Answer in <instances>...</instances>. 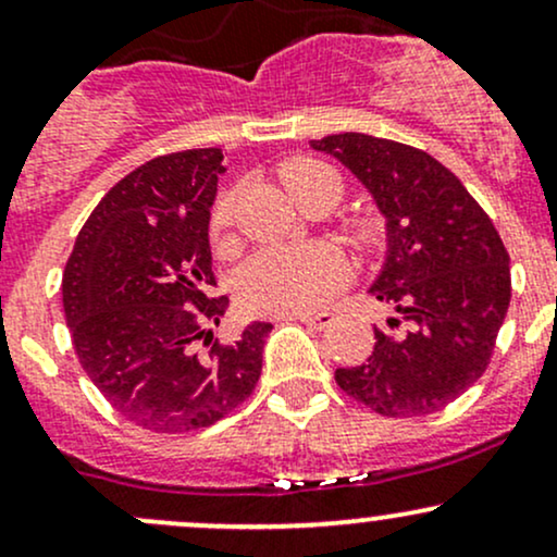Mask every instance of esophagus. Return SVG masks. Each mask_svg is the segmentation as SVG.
<instances>
[{"mask_svg": "<svg viewBox=\"0 0 557 557\" xmlns=\"http://www.w3.org/2000/svg\"><path fill=\"white\" fill-rule=\"evenodd\" d=\"M296 319L298 322L309 324V327H314V330H324L335 322V314H332V311H322V314H298Z\"/></svg>", "mask_w": 557, "mask_h": 557, "instance_id": "obj_1", "label": "esophagus"}]
</instances>
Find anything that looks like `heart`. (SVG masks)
<instances>
[{
	"label": "heart",
	"instance_id": "1",
	"mask_svg": "<svg viewBox=\"0 0 557 557\" xmlns=\"http://www.w3.org/2000/svg\"><path fill=\"white\" fill-rule=\"evenodd\" d=\"M283 183L300 203L330 198L332 207L343 196V177L319 159H293L283 168ZM238 190L227 188L216 196L209 230L214 240H225L235 220ZM345 240L363 253H372L385 238L382 220L372 212H356L343 220ZM345 277V259L332 243L306 246H270L243 261L235 293L246 309L259 314H300L322 306Z\"/></svg>",
	"mask_w": 557,
	"mask_h": 557
}]
</instances>
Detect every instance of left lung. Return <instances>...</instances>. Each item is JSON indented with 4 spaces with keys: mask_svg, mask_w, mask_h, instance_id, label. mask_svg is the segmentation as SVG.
Returning <instances> with one entry per match:
<instances>
[{
    "mask_svg": "<svg viewBox=\"0 0 557 557\" xmlns=\"http://www.w3.org/2000/svg\"><path fill=\"white\" fill-rule=\"evenodd\" d=\"M311 146L341 159L387 216V261L369 293L395 317L374 324L367 363L337 369V387L389 419L443 411L490 367L508 314L503 238L463 183L426 151L363 133Z\"/></svg>",
    "mask_w": 557,
    "mask_h": 557,
    "instance_id": "obj_1",
    "label": "left lung"
}]
</instances>
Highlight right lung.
I'll return each mask as SVG.
<instances>
[{"label":"right lung","instance_id":"obj_1","mask_svg":"<svg viewBox=\"0 0 557 557\" xmlns=\"http://www.w3.org/2000/svg\"><path fill=\"white\" fill-rule=\"evenodd\" d=\"M220 149L154 157L96 203L75 238L62 306L88 380L127 421L190 432L225 419L257 387L270 322L220 345L227 311L209 251Z\"/></svg>","mask_w":557,"mask_h":557}]
</instances>
